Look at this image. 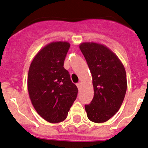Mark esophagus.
Here are the masks:
<instances>
[{"mask_svg": "<svg viewBox=\"0 0 148 148\" xmlns=\"http://www.w3.org/2000/svg\"><path fill=\"white\" fill-rule=\"evenodd\" d=\"M81 86H82V83H81V82H78L77 84V88H78V89H80Z\"/></svg>", "mask_w": 148, "mask_h": 148, "instance_id": "esophagus-1", "label": "esophagus"}]
</instances>
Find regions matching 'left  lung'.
Segmentation results:
<instances>
[{
	"mask_svg": "<svg viewBox=\"0 0 148 148\" xmlns=\"http://www.w3.org/2000/svg\"><path fill=\"white\" fill-rule=\"evenodd\" d=\"M79 49L92 75L94 98L85 110L89 120L102 123L119 110L123 102L127 82L126 71L117 56L103 45L82 42Z\"/></svg>",
	"mask_w": 148,
	"mask_h": 148,
	"instance_id": "8db88e82",
	"label": "left lung"
}]
</instances>
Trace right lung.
<instances>
[{
	"mask_svg": "<svg viewBox=\"0 0 148 148\" xmlns=\"http://www.w3.org/2000/svg\"><path fill=\"white\" fill-rule=\"evenodd\" d=\"M68 42H52L33 59L28 75V91L35 110L50 123L65 120L78 89L64 67Z\"/></svg>",
	"mask_w": 148,
	"mask_h": 148,
	"instance_id": "obj_1",
	"label": "right lung"
}]
</instances>
